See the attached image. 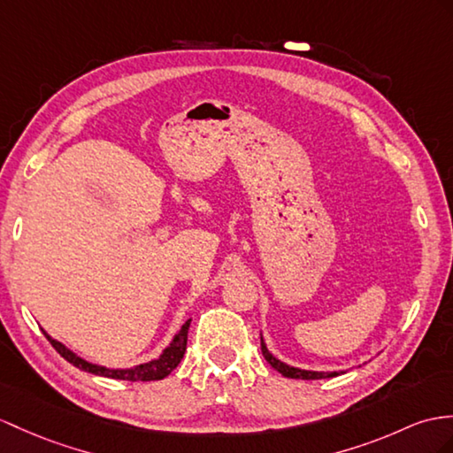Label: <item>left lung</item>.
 Segmentation results:
<instances>
[{
	"label": "left lung",
	"mask_w": 453,
	"mask_h": 453,
	"mask_svg": "<svg viewBox=\"0 0 453 453\" xmlns=\"http://www.w3.org/2000/svg\"><path fill=\"white\" fill-rule=\"evenodd\" d=\"M261 351H263V357L271 363V367L277 369V371L282 374V377L302 379V380H317V379H333V377H338V374H340L338 371H333V372H319V371H303V369H296V367L286 365V363L279 361L273 354H269V349H267V346H265L263 338H261Z\"/></svg>",
	"instance_id": "obj_1"
}]
</instances>
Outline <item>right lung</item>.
Returning <instances> with one entry per match:
<instances>
[{
	"label": "right lung",
	"mask_w": 453,
	"mask_h": 453,
	"mask_svg": "<svg viewBox=\"0 0 453 453\" xmlns=\"http://www.w3.org/2000/svg\"><path fill=\"white\" fill-rule=\"evenodd\" d=\"M188 328H190V319L182 325V328L179 330V334L173 338L171 344L163 349V354L157 359H153L150 363H143V365L132 367V369H107V367H102V365H92V363H88L82 357L73 354V351L65 348L61 342L53 340L46 333H43V334H46V338L50 340V344L55 349H58V354L63 359H67L69 363H73V365L79 367L81 371L97 374V377H107V379H119V380H130V382H136V380L146 382V380H161V379H165V377H167V374H171V371L176 365H179L180 359L184 357V351H186Z\"/></svg>",
	"instance_id": "obj_1"
}]
</instances>
